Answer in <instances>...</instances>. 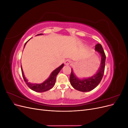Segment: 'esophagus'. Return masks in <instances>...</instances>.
<instances>
[{"mask_svg": "<svg viewBox=\"0 0 128 128\" xmlns=\"http://www.w3.org/2000/svg\"><path fill=\"white\" fill-rule=\"evenodd\" d=\"M70 62H71L68 59V60H66V61H64V64L68 66V65H69V64H70Z\"/></svg>", "mask_w": 128, "mask_h": 128, "instance_id": "obj_1", "label": "esophagus"}]
</instances>
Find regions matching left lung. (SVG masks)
Instances as JSON below:
<instances>
[{
  "instance_id": "8db88e82",
  "label": "left lung",
  "mask_w": 128,
  "mask_h": 128,
  "mask_svg": "<svg viewBox=\"0 0 128 128\" xmlns=\"http://www.w3.org/2000/svg\"><path fill=\"white\" fill-rule=\"evenodd\" d=\"M95 51L99 53L101 57V61L98 70L94 75L89 77L80 78L75 75L72 68V72L69 80L72 86L77 90L81 92L90 91L97 86L101 82L105 67L106 56L101 44H98L96 45Z\"/></svg>"
}]
</instances>
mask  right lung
I'll return each instance as SVG.
<instances>
[{
	"label": "right lung",
	"instance_id": "1",
	"mask_svg": "<svg viewBox=\"0 0 128 128\" xmlns=\"http://www.w3.org/2000/svg\"><path fill=\"white\" fill-rule=\"evenodd\" d=\"M42 34H37V35H42ZM30 40H29L26 42L24 45V48L26 44V42H28ZM64 66V64H62L61 65H60L59 67H58L56 69H54V70L51 72V74H50V76L48 77V78L42 83H32L30 82H28V80L26 78V77L24 74L22 66H21V71H22L23 77H24V82H26L27 86H28L30 89H32V90L35 92H43L47 91L50 90V89H51L55 85L56 76L61 70V69L63 68Z\"/></svg>",
	"mask_w": 128,
	"mask_h": 128
}]
</instances>
